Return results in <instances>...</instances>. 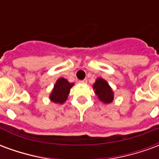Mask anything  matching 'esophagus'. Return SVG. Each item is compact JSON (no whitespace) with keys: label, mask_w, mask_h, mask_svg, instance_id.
<instances>
[{"label":"esophagus","mask_w":159,"mask_h":159,"mask_svg":"<svg viewBox=\"0 0 159 159\" xmlns=\"http://www.w3.org/2000/svg\"><path fill=\"white\" fill-rule=\"evenodd\" d=\"M87 79H84V80H82V81H79L80 83H82V84H85V83H87Z\"/></svg>","instance_id":"1"}]
</instances>
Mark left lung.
<instances>
[{
	"label": "left lung",
	"mask_w": 159,
	"mask_h": 159,
	"mask_svg": "<svg viewBox=\"0 0 159 159\" xmlns=\"http://www.w3.org/2000/svg\"><path fill=\"white\" fill-rule=\"evenodd\" d=\"M93 88L94 89V93H96L100 101L105 104L112 102L114 99V93L106 80L99 77L98 79H96L95 83H93Z\"/></svg>",
	"instance_id": "8db88e82"
}]
</instances>
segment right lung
Returning <instances> with one entry per match:
<instances>
[{"mask_svg": "<svg viewBox=\"0 0 159 159\" xmlns=\"http://www.w3.org/2000/svg\"><path fill=\"white\" fill-rule=\"evenodd\" d=\"M74 83H69L66 78L60 77L54 84L52 93H50L49 99L56 104H63L67 100L70 90Z\"/></svg>", "mask_w": 159, "mask_h": 159, "instance_id": "1", "label": "right lung"}]
</instances>
